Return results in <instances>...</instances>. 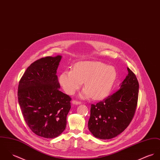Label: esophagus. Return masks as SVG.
I'll return each instance as SVG.
<instances>
[{
    "instance_id": "esophagus-1",
    "label": "esophagus",
    "mask_w": 160,
    "mask_h": 160,
    "mask_svg": "<svg viewBox=\"0 0 160 160\" xmlns=\"http://www.w3.org/2000/svg\"><path fill=\"white\" fill-rule=\"evenodd\" d=\"M72 104H75V105H78V104H82V102H80V101H73L72 102Z\"/></svg>"
}]
</instances>
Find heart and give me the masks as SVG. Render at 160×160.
<instances>
[{
    "label": "heart",
    "mask_w": 160,
    "mask_h": 160,
    "mask_svg": "<svg viewBox=\"0 0 160 160\" xmlns=\"http://www.w3.org/2000/svg\"><path fill=\"white\" fill-rule=\"evenodd\" d=\"M117 77V72L112 66L99 61H81L73 66L72 71L63 72L59 82L68 94H73L84 82L85 88L80 97L101 99L110 92Z\"/></svg>",
    "instance_id": "obj_1"
}]
</instances>
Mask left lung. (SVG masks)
I'll use <instances>...</instances> for the list:
<instances>
[{
	"label": "left lung",
	"instance_id": "1",
	"mask_svg": "<svg viewBox=\"0 0 160 160\" xmlns=\"http://www.w3.org/2000/svg\"><path fill=\"white\" fill-rule=\"evenodd\" d=\"M128 73L120 88L96 104H91L88 129L101 139H110L122 133L129 126L136 112L139 82L128 68Z\"/></svg>",
	"mask_w": 160,
	"mask_h": 160
}]
</instances>
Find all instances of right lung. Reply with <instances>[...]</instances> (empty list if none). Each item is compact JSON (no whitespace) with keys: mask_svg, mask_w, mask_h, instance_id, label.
I'll use <instances>...</instances> for the list:
<instances>
[{"mask_svg":"<svg viewBox=\"0 0 160 160\" xmlns=\"http://www.w3.org/2000/svg\"><path fill=\"white\" fill-rule=\"evenodd\" d=\"M62 56H47L32 63L18 85L24 119L36 135L54 138L66 129L71 98L59 91L56 71Z\"/></svg>","mask_w":160,"mask_h":160,"instance_id":"right-lung-1","label":"right lung"}]
</instances>
